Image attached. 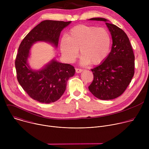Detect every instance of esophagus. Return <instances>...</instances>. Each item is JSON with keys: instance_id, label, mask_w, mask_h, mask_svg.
<instances>
[{"instance_id": "34e87169", "label": "esophagus", "mask_w": 149, "mask_h": 149, "mask_svg": "<svg viewBox=\"0 0 149 149\" xmlns=\"http://www.w3.org/2000/svg\"><path fill=\"white\" fill-rule=\"evenodd\" d=\"M75 71H76V72L80 73L82 71V70L81 69V68H75Z\"/></svg>"}]
</instances>
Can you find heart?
<instances>
[{
	"label": "heart",
	"mask_w": 149,
	"mask_h": 149,
	"mask_svg": "<svg viewBox=\"0 0 149 149\" xmlns=\"http://www.w3.org/2000/svg\"><path fill=\"white\" fill-rule=\"evenodd\" d=\"M111 35L104 28L79 25L70 31L68 37L61 40V50L63 56L70 62L82 55L81 62L86 65L91 62L98 65L107 57L111 46Z\"/></svg>",
	"instance_id": "heart-1"
}]
</instances>
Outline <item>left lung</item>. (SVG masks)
<instances>
[{
    "mask_svg": "<svg viewBox=\"0 0 149 149\" xmlns=\"http://www.w3.org/2000/svg\"><path fill=\"white\" fill-rule=\"evenodd\" d=\"M104 21L112 36L110 53L104 62L91 69L94 79L90 91L100 100H112L120 96L131 82L134 74V54L127 34L104 18H91Z\"/></svg>",
    "mask_w": 149,
    "mask_h": 149,
    "instance_id": "1",
    "label": "left lung"
}]
</instances>
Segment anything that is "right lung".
Segmentation results:
<instances>
[{
	"label": "right lung",
	"mask_w": 149,
	"mask_h": 149,
	"mask_svg": "<svg viewBox=\"0 0 149 149\" xmlns=\"http://www.w3.org/2000/svg\"><path fill=\"white\" fill-rule=\"evenodd\" d=\"M70 23L71 21H42L30 31L19 47L15 62L17 79L28 95L37 101L47 104L59 99L75 70L70 64L53 60L44 69L33 71L27 63L30 48L37 41H47L57 47L61 31Z\"/></svg>",
	"instance_id": "obj_1"
}]
</instances>
